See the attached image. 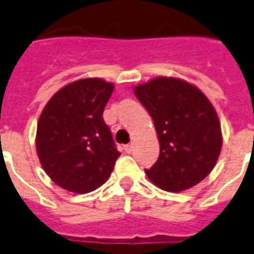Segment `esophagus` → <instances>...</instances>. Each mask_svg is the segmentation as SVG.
<instances>
[{
    "label": "esophagus",
    "instance_id": "esophagus-1",
    "mask_svg": "<svg viewBox=\"0 0 254 254\" xmlns=\"http://www.w3.org/2000/svg\"><path fill=\"white\" fill-rule=\"evenodd\" d=\"M124 150H126L127 153H131V152H132V144L124 145Z\"/></svg>",
    "mask_w": 254,
    "mask_h": 254
}]
</instances>
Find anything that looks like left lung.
I'll return each instance as SVG.
<instances>
[{"instance_id":"obj_1","label":"left lung","mask_w":254,"mask_h":254,"mask_svg":"<svg viewBox=\"0 0 254 254\" xmlns=\"http://www.w3.org/2000/svg\"><path fill=\"white\" fill-rule=\"evenodd\" d=\"M155 123L160 153L145 170L159 188L180 192L200 183L216 166L223 138L217 113L192 84L157 77L134 88Z\"/></svg>"}]
</instances>
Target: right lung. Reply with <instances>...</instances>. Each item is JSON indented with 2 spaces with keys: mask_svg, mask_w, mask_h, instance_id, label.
<instances>
[{
  "mask_svg": "<svg viewBox=\"0 0 254 254\" xmlns=\"http://www.w3.org/2000/svg\"><path fill=\"white\" fill-rule=\"evenodd\" d=\"M113 88L101 78L77 80L58 91L38 119L37 155L51 180L64 190H97L120 156L102 117Z\"/></svg>",
  "mask_w": 254,
  "mask_h": 254,
  "instance_id": "1",
  "label": "right lung"
}]
</instances>
